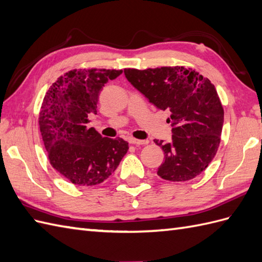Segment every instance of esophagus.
Wrapping results in <instances>:
<instances>
[{
	"label": "esophagus",
	"mask_w": 262,
	"mask_h": 262,
	"mask_svg": "<svg viewBox=\"0 0 262 262\" xmlns=\"http://www.w3.org/2000/svg\"><path fill=\"white\" fill-rule=\"evenodd\" d=\"M129 142L131 144H137V145H140V144H148L149 141L148 140H138V139H135V138H130L129 139Z\"/></svg>",
	"instance_id": "obj_1"
}]
</instances>
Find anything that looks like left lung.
Here are the masks:
<instances>
[{"label": "left lung", "instance_id": "8db88e82", "mask_svg": "<svg viewBox=\"0 0 262 262\" xmlns=\"http://www.w3.org/2000/svg\"><path fill=\"white\" fill-rule=\"evenodd\" d=\"M124 75L150 103L170 114L171 141L155 140L164 152L158 176L174 182L199 176L215 156L223 125V109L214 85L184 67L125 69Z\"/></svg>", "mask_w": 262, "mask_h": 262}]
</instances>
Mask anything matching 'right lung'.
Returning a JSON list of instances; mask_svg holds the SVG:
<instances>
[{
    "mask_svg": "<svg viewBox=\"0 0 262 262\" xmlns=\"http://www.w3.org/2000/svg\"><path fill=\"white\" fill-rule=\"evenodd\" d=\"M122 70H73L57 79L44 97L39 123L49 160L59 173L78 186L103 182L129 149L123 139L103 138L88 127L97 114L105 83Z\"/></svg>",
    "mask_w": 262,
    "mask_h": 262,
    "instance_id": "add662e5",
    "label": "right lung"
}]
</instances>
